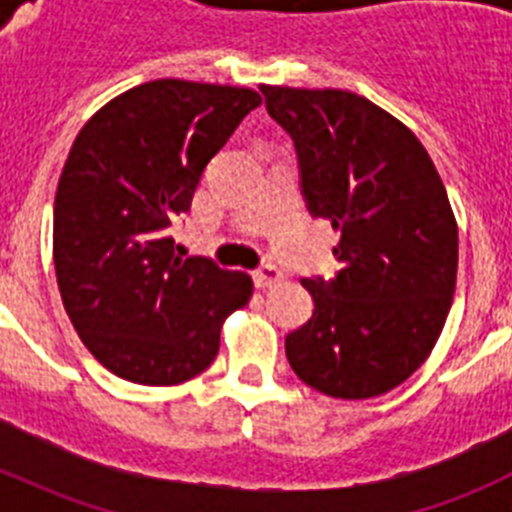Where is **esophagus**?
I'll return each mask as SVG.
<instances>
[{
    "mask_svg": "<svg viewBox=\"0 0 512 512\" xmlns=\"http://www.w3.org/2000/svg\"><path fill=\"white\" fill-rule=\"evenodd\" d=\"M284 279V271L274 264H264L259 269L253 271V282L259 284V287H274Z\"/></svg>",
    "mask_w": 512,
    "mask_h": 512,
    "instance_id": "esophagus-1",
    "label": "esophagus"
}]
</instances>
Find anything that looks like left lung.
Segmentation results:
<instances>
[{"label":"left lung","mask_w":512,"mask_h":512,"mask_svg":"<svg viewBox=\"0 0 512 512\" xmlns=\"http://www.w3.org/2000/svg\"><path fill=\"white\" fill-rule=\"evenodd\" d=\"M259 89L295 140L310 212L341 233L336 279H302L315 310L287 336L289 366L328 397H379L418 372L449 318L459 266L449 194L413 130L369 99Z\"/></svg>","instance_id":"1"}]
</instances>
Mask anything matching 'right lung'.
<instances>
[{"instance_id": "add662e5", "label": "right lung", "mask_w": 512, "mask_h": 512, "mask_svg": "<svg viewBox=\"0 0 512 512\" xmlns=\"http://www.w3.org/2000/svg\"><path fill=\"white\" fill-rule=\"evenodd\" d=\"M259 92L156 79L117 94L79 130L53 207V264L66 315L117 377L171 387L205 372L253 279L174 253L169 228L207 161Z\"/></svg>"}]
</instances>
